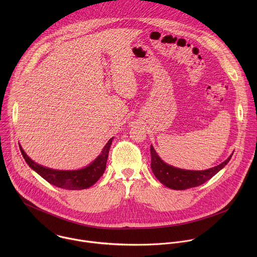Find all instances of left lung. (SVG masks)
I'll list each match as a JSON object with an SVG mask.
<instances>
[{"label":"left lung","instance_id":"1","mask_svg":"<svg viewBox=\"0 0 257 257\" xmlns=\"http://www.w3.org/2000/svg\"><path fill=\"white\" fill-rule=\"evenodd\" d=\"M151 167L154 175L162 184L174 190H185L203 184V183L212 178L217 172L221 171L230 162L233 156L232 154L225 162L213 168L203 171H192L179 169L168 165L158 156L153 145H151Z\"/></svg>","mask_w":257,"mask_h":257}]
</instances>
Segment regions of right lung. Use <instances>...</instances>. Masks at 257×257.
I'll use <instances>...</instances> for the list:
<instances>
[{"instance_id":"add662e5","label":"right lung","mask_w":257,"mask_h":257,"mask_svg":"<svg viewBox=\"0 0 257 257\" xmlns=\"http://www.w3.org/2000/svg\"><path fill=\"white\" fill-rule=\"evenodd\" d=\"M114 137H112L104 145L100 155L88 166L79 170H55L33 162L19 145L21 154L27 163V165L40 176H42L50 184L68 189V190H81L91 187L94 183L102 176L106 160L108 157V151Z\"/></svg>"}]
</instances>
